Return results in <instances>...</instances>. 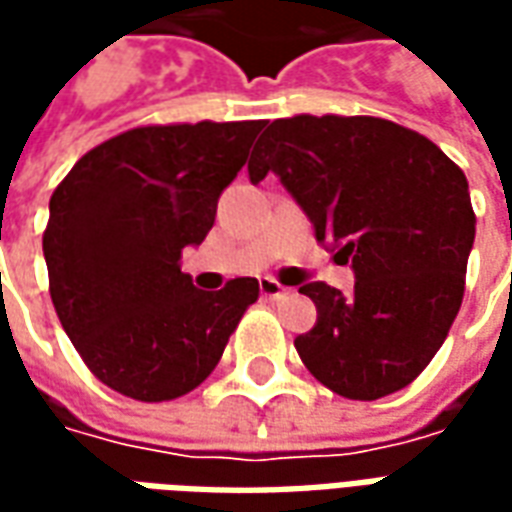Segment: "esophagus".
Masks as SVG:
<instances>
[{
	"label": "esophagus",
	"instance_id": "34e87169",
	"mask_svg": "<svg viewBox=\"0 0 512 512\" xmlns=\"http://www.w3.org/2000/svg\"><path fill=\"white\" fill-rule=\"evenodd\" d=\"M260 293H263L266 299L277 301V299H282V296H288L290 288H285V285H279L277 279L266 277V279H260Z\"/></svg>",
	"mask_w": 512,
	"mask_h": 512
}]
</instances>
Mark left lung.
<instances>
[{
	"label": "left lung",
	"mask_w": 512,
	"mask_h": 512,
	"mask_svg": "<svg viewBox=\"0 0 512 512\" xmlns=\"http://www.w3.org/2000/svg\"><path fill=\"white\" fill-rule=\"evenodd\" d=\"M274 172L334 260L343 296L307 282L318 321L296 337L312 376L351 400H378L428 367L461 310L474 211L461 169L430 139L381 117L299 115L260 134L249 180Z\"/></svg>",
	"instance_id": "left-lung-1"
}]
</instances>
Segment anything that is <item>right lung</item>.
<instances>
[{
    "label": "right lung",
    "instance_id": "1",
    "mask_svg": "<svg viewBox=\"0 0 512 512\" xmlns=\"http://www.w3.org/2000/svg\"><path fill=\"white\" fill-rule=\"evenodd\" d=\"M263 126L131 128L79 158L51 194L54 310L84 365L120 395L158 403L200 386L257 301L255 277L197 290L180 255L205 241Z\"/></svg>",
    "mask_w": 512,
    "mask_h": 512
}]
</instances>
